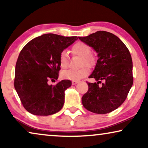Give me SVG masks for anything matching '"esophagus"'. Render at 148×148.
<instances>
[{
	"instance_id": "34e87169",
	"label": "esophagus",
	"mask_w": 148,
	"mask_h": 148,
	"mask_svg": "<svg viewBox=\"0 0 148 148\" xmlns=\"http://www.w3.org/2000/svg\"><path fill=\"white\" fill-rule=\"evenodd\" d=\"M79 82H77V81H73L72 82V84L73 85H76L77 84H78Z\"/></svg>"
}]
</instances>
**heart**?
Returning <instances> with one entry per match:
<instances>
[{"mask_svg": "<svg viewBox=\"0 0 148 148\" xmlns=\"http://www.w3.org/2000/svg\"><path fill=\"white\" fill-rule=\"evenodd\" d=\"M72 52L75 55L83 57L82 64L88 66H92L94 63V58L91 55V48L84 42H77L72 47ZM59 64L62 69L67 68L69 65L68 54L66 51H62L59 56ZM89 74V69L87 67H83L80 69H68L62 73V77L64 79L72 81H79L86 77Z\"/></svg>", "mask_w": 148, "mask_h": 148, "instance_id": "heart-1", "label": "heart"}]
</instances>
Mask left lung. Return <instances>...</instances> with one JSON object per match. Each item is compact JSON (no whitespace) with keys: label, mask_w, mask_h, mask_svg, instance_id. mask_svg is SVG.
Segmentation results:
<instances>
[{"label":"left lung","mask_w":148,"mask_h":148,"mask_svg":"<svg viewBox=\"0 0 148 148\" xmlns=\"http://www.w3.org/2000/svg\"><path fill=\"white\" fill-rule=\"evenodd\" d=\"M98 53V60L88 83V91L82 97L84 108L96 114H106L124 102L133 86V62L125 44L114 34L98 31L79 37ZM102 80V86L99 84Z\"/></svg>","instance_id":"obj_1"}]
</instances>
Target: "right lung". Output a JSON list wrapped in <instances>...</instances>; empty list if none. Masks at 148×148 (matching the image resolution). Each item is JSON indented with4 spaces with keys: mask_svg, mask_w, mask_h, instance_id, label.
I'll use <instances>...</instances> for the list:
<instances>
[{
    "mask_svg": "<svg viewBox=\"0 0 148 148\" xmlns=\"http://www.w3.org/2000/svg\"><path fill=\"white\" fill-rule=\"evenodd\" d=\"M78 39L46 34L29 41L20 52L15 66L14 86L24 108L32 114L48 116L63 106L64 91L71 86L62 80L55 86L60 69V54Z\"/></svg>",
    "mask_w": 148,
    "mask_h": 148,
    "instance_id": "add662e5",
    "label": "right lung"
}]
</instances>
